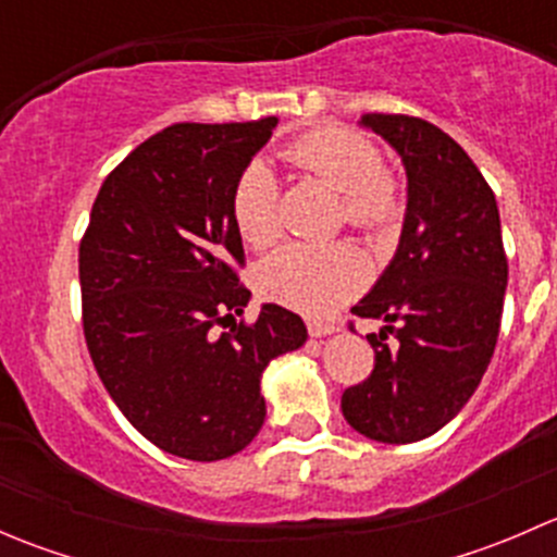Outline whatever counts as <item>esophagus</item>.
Listing matches in <instances>:
<instances>
[{
    "instance_id": "1",
    "label": "esophagus",
    "mask_w": 557,
    "mask_h": 557,
    "mask_svg": "<svg viewBox=\"0 0 557 557\" xmlns=\"http://www.w3.org/2000/svg\"><path fill=\"white\" fill-rule=\"evenodd\" d=\"M336 329H339V325L325 323V320H310V323H307V331H310V336H329V334H334Z\"/></svg>"
}]
</instances>
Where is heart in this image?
I'll return each mask as SVG.
<instances>
[{
    "mask_svg": "<svg viewBox=\"0 0 557 557\" xmlns=\"http://www.w3.org/2000/svg\"><path fill=\"white\" fill-rule=\"evenodd\" d=\"M285 159L339 190V218L358 232L385 239L404 221V185L383 166L380 148L361 132L314 128L285 145ZM232 221L252 247L280 234V183L261 159L247 161L232 188ZM369 283V263L352 243H288L263 258L256 288L267 299L305 314H329Z\"/></svg>",
    "mask_w": 557,
    "mask_h": 557,
    "instance_id": "obj_1",
    "label": "heart"
}]
</instances>
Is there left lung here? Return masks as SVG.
Listing matches in <instances>:
<instances>
[{"mask_svg": "<svg viewBox=\"0 0 557 557\" xmlns=\"http://www.w3.org/2000/svg\"><path fill=\"white\" fill-rule=\"evenodd\" d=\"M361 123L398 150L409 201L391 267L352 307L385 325L367 336L374 369L342 393V414L369 440L409 445L450 423L480 385L509 267L496 196L450 134L396 112H369ZM387 333L397 336L393 348Z\"/></svg>", "mask_w": 557, "mask_h": 557, "instance_id": "obj_1", "label": "left lung"}]
</instances>
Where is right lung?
<instances>
[{"label":"right lung","mask_w":557,"mask_h":557,"mask_svg":"<svg viewBox=\"0 0 557 557\" xmlns=\"http://www.w3.org/2000/svg\"><path fill=\"white\" fill-rule=\"evenodd\" d=\"M277 117L174 123L104 177L81 239L83 334L123 418L164 453L221 460L267 418L261 374L305 345L296 312L250 299L232 221L237 174Z\"/></svg>","instance_id":"obj_1"}]
</instances>
